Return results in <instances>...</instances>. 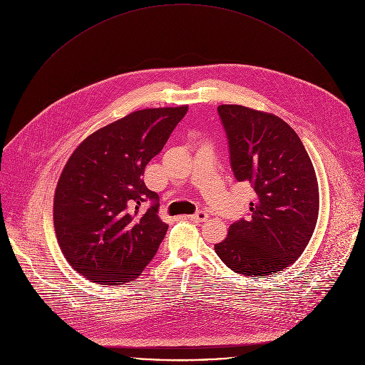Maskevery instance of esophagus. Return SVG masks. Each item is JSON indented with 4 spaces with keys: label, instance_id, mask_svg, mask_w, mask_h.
Segmentation results:
<instances>
[{
    "label": "esophagus",
    "instance_id": "obj_1",
    "mask_svg": "<svg viewBox=\"0 0 365 365\" xmlns=\"http://www.w3.org/2000/svg\"><path fill=\"white\" fill-rule=\"evenodd\" d=\"M192 222H196V224H199V222H205L206 220H207V214L206 212H197V214H195V215H190V217H187Z\"/></svg>",
    "mask_w": 365,
    "mask_h": 365
}]
</instances>
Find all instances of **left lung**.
Instances as JSON below:
<instances>
[{
  "label": "left lung",
  "instance_id": "1",
  "mask_svg": "<svg viewBox=\"0 0 365 365\" xmlns=\"http://www.w3.org/2000/svg\"><path fill=\"white\" fill-rule=\"evenodd\" d=\"M238 182L255 190L251 217L230 227L215 252L235 273L263 277L293 264L319 215V187L309 154L280 117L244 106H220Z\"/></svg>",
  "mask_w": 365,
  "mask_h": 365
}]
</instances>
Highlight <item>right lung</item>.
<instances>
[{"label": "right lung", "mask_w": 365, "mask_h": 365, "mask_svg": "<svg viewBox=\"0 0 365 365\" xmlns=\"http://www.w3.org/2000/svg\"><path fill=\"white\" fill-rule=\"evenodd\" d=\"M187 106L134 111L88 135L66 162L53 199V224L68 263L106 286L135 280L163 241L159 195L143 180ZM152 200L147 212L139 206Z\"/></svg>", "instance_id": "add662e5"}]
</instances>
